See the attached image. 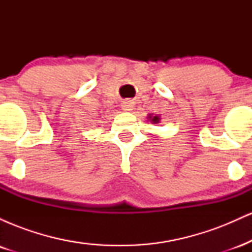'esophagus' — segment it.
<instances>
[{
	"instance_id": "esophagus-1",
	"label": "esophagus",
	"mask_w": 252,
	"mask_h": 252,
	"mask_svg": "<svg viewBox=\"0 0 252 252\" xmlns=\"http://www.w3.org/2000/svg\"><path fill=\"white\" fill-rule=\"evenodd\" d=\"M135 106V103L132 102V100H124L122 103V109L124 111H130V110L134 109Z\"/></svg>"
}]
</instances>
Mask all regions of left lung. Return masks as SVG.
Masks as SVG:
<instances>
[{
    "mask_svg": "<svg viewBox=\"0 0 252 252\" xmlns=\"http://www.w3.org/2000/svg\"><path fill=\"white\" fill-rule=\"evenodd\" d=\"M149 120H152L153 123H158V122H160V117H158V116H154V117L149 116Z\"/></svg>",
    "mask_w": 252,
    "mask_h": 252,
    "instance_id": "1",
    "label": "left lung"
}]
</instances>
